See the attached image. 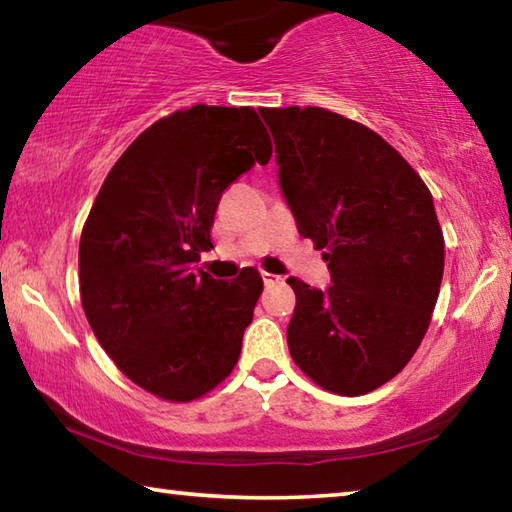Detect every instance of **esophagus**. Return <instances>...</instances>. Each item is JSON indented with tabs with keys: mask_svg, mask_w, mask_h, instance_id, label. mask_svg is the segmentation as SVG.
<instances>
[{
	"mask_svg": "<svg viewBox=\"0 0 512 512\" xmlns=\"http://www.w3.org/2000/svg\"><path fill=\"white\" fill-rule=\"evenodd\" d=\"M262 280H264L266 287H275V284L282 282V277L280 275H273V273H262Z\"/></svg>",
	"mask_w": 512,
	"mask_h": 512,
	"instance_id": "esophagus-1",
	"label": "esophagus"
}]
</instances>
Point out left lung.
I'll return each mask as SVG.
<instances>
[{
	"label": "left lung",
	"instance_id": "left-lung-1",
	"mask_svg": "<svg viewBox=\"0 0 512 512\" xmlns=\"http://www.w3.org/2000/svg\"><path fill=\"white\" fill-rule=\"evenodd\" d=\"M298 232L325 250V291L289 277L298 368L357 397L393 379L436 307L445 239L422 178L384 137L325 108H262Z\"/></svg>",
	"mask_w": 512,
	"mask_h": 512
}]
</instances>
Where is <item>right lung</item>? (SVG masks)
<instances>
[{
    "label": "right lung",
    "instance_id": "right-lung-1",
    "mask_svg": "<svg viewBox=\"0 0 512 512\" xmlns=\"http://www.w3.org/2000/svg\"><path fill=\"white\" fill-rule=\"evenodd\" d=\"M273 146L253 108L192 106L162 117L103 180L79 246L81 305L124 375L192 402L230 375L262 296L255 268L232 282L198 268L221 194Z\"/></svg>",
    "mask_w": 512,
    "mask_h": 512
}]
</instances>
